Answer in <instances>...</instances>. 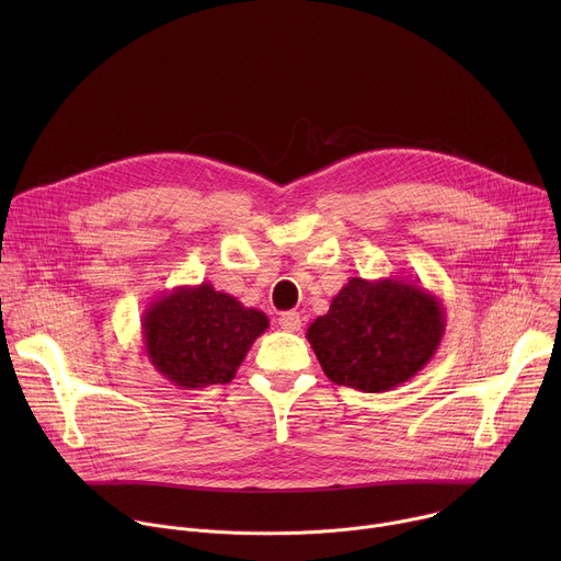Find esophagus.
<instances>
[{"label":"esophagus","instance_id":"obj_1","mask_svg":"<svg viewBox=\"0 0 561 561\" xmlns=\"http://www.w3.org/2000/svg\"><path fill=\"white\" fill-rule=\"evenodd\" d=\"M279 327H282L284 331H288V333L299 331V329H301V317H299V312H295V310L282 312V314H279Z\"/></svg>","mask_w":561,"mask_h":561}]
</instances>
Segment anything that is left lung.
<instances>
[{
	"label": "left lung",
	"instance_id": "left-lung-1",
	"mask_svg": "<svg viewBox=\"0 0 561 561\" xmlns=\"http://www.w3.org/2000/svg\"><path fill=\"white\" fill-rule=\"evenodd\" d=\"M446 310L420 282L351 277L306 331L327 377L364 392L413 379L437 353Z\"/></svg>",
	"mask_w": 561,
	"mask_h": 561
}]
</instances>
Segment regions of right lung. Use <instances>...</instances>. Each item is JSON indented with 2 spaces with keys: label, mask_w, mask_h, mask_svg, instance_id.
<instances>
[{
  "label": "right lung",
  "mask_w": 561,
  "mask_h": 561,
  "mask_svg": "<svg viewBox=\"0 0 561 561\" xmlns=\"http://www.w3.org/2000/svg\"><path fill=\"white\" fill-rule=\"evenodd\" d=\"M266 329V312L247 308L208 282L178 286L141 312L148 362L180 388L228 383Z\"/></svg>",
  "instance_id": "add662e5"
}]
</instances>
